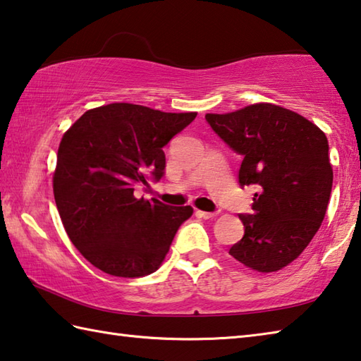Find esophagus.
<instances>
[{
	"mask_svg": "<svg viewBox=\"0 0 361 361\" xmlns=\"http://www.w3.org/2000/svg\"><path fill=\"white\" fill-rule=\"evenodd\" d=\"M195 214H197L199 218H203V219H212L218 213H216V212L214 213L213 212H200V209H197V212H195Z\"/></svg>",
	"mask_w": 361,
	"mask_h": 361,
	"instance_id": "34e87169",
	"label": "esophagus"
}]
</instances>
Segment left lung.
Returning a JSON list of instances; mask_svg holds the SVG:
<instances>
[{"instance_id": "1", "label": "left lung", "mask_w": 361, "mask_h": 361, "mask_svg": "<svg viewBox=\"0 0 361 361\" xmlns=\"http://www.w3.org/2000/svg\"><path fill=\"white\" fill-rule=\"evenodd\" d=\"M205 120L243 156L240 186L257 189L252 212L240 214L243 238L228 254L251 270L278 271L305 251L325 218L333 185L326 135L305 116L265 102Z\"/></svg>"}]
</instances>
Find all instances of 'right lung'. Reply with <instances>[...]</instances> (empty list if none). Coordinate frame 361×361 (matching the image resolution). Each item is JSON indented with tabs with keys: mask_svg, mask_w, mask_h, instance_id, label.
I'll list each match as a JSON object with an SVG mask.
<instances>
[{
	"mask_svg": "<svg viewBox=\"0 0 361 361\" xmlns=\"http://www.w3.org/2000/svg\"><path fill=\"white\" fill-rule=\"evenodd\" d=\"M195 116L115 102L85 112L63 135L55 202L72 245L91 265L118 278L158 270L192 208L137 199L134 189L162 178V148Z\"/></svg>",
	"mask_w": 361,
	"mask_h": 361,
	"instance_id": "1",
	"label": "right lung"
}]
</instances>
